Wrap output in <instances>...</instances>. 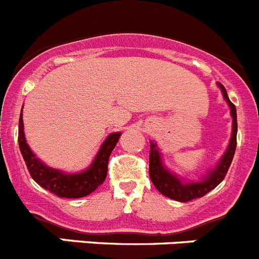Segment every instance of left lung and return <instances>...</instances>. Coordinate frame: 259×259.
Instances as JSON below:
<instances>
[{
	"mask_svg": "<svg viewBox=\"0 0 259 259\" xmlns=\"http://www.w3.org/2000/svg\"><path fill=\"white\" fill-rule=\"evenodd\" d=\"M221 90L223 93V97L227 101L228 106L231 108L232 116V137L228 148L223 157L221 158L220 164L217 165L214 170H211L209 176L201 182H195V183H182L181 179L177 178L176 176L167 171L162 166L161 155L158 152L157 146L153 142H150V178L155 187L157 188L158 192L162 193L164 196L170 197V199L177 200L181 202H187L191 200L199 199L210 192L213 188L220 185L221 182L225 179L227 174L230 165L234 158L235 150H236V135H237V120H236V108L235 104L228 99L227 92H226L225 86L218 82Z\"/></svg>",
	"mask_w": 259,
	"mask_h": 259,
	"instance_id": "obj_1",
	"label": "left lung"
}]
</instances>
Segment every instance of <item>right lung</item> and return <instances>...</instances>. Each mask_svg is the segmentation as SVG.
<instances>
[{
    "instance_id": "1",
    "label": "right lung",
    "mask_w": 259,
    "mask_h": 259,
    "mask_svg": "<svg viewBox=\"0 0 259 259\" xmlns=\"http://www.w3.org/2000/svg\"><path fill=\"white\" fill-rule=\"evenodd\" d=\"M120 135L121 133H113V134L108 135V138L102 144L101 150L93 161L92 166L78 174H66L59 170L51 169V167L46 166L44 162L39 161L38 158L32 153L25 142L22 113L19 117L18 142H19L20 152L24 158L28 171L36 183L59 197L78 199V197H83L92 193L106 181L109 156L115 148Z\"/></svg>"
}]
</instances>
